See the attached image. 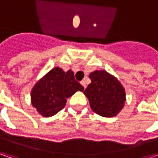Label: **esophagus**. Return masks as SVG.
Masks as SVG:
<instances>
[{"mask_svg":"<svg viewBox=\"0 0 158 158\" xmlns=\"http://www.w3.org/2000/svg\"><path fill=\"white\" fill-rule=\"evenodd\" d=\"M81 84L83 86V88H86V81H85V80H82V82H81Z\"/></svg>","mask_w":158,"mask_h":158,"instance_id":"1","label":"esophagus"}]
</instances>
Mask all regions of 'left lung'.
Wrapping results in <instances>:
<instances>
[{"label": "left lung", "instance_id": "obj_1", "mask_svg": "<svg viewBox=\"0 0 158 158\" xmlns=\"http://www.w3.org/2000/svg\"><path fill=\"white\" fill-rule=\"evenodd\" d=\"M89 77L91 82L84 90L91 110L102 117H114L122 110L126 91L116 77L104 70H95Z\"/></svg>", "mask_w": 158, "mask_h": 158}]
</instances>
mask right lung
<instances>
[{"label":"right lung","mask_w":158,"mask_h":158,"mask_svg":"<svg viewBox=\"0 0 158 158\" xmlns=\"http://www.w3.org/2000/svg\"><path fill=\"white\" fill-rule=\"evenodd\" d=\"M84 88L75 79L74 72H64L56 67L50 70L33 86L31 101L37 112L43 117H51L62 110L69 98Z\"/></svg>","instance_id":"obj_1"}]
</instances>
